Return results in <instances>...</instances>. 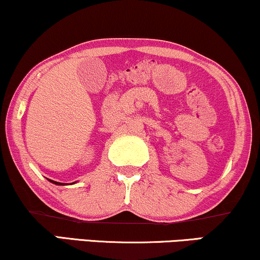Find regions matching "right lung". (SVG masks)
<instances>
[{
	"mask_svg": "<svg viewBox=\"0 0 260 260\" xmlns=\"http://www.w3.org/2000/svg\"><path fill=\"white\" fill-rule=\"evenodd\" d=\"M50 182L55 183V185H64V183H61V182H56V181H52V180H50Z\"/></svg>",
	"mask_w": 260,
	"mask_h": 260,
	"instance_id": "add662e5",
	"label": "right lung"
}]
</instances>
